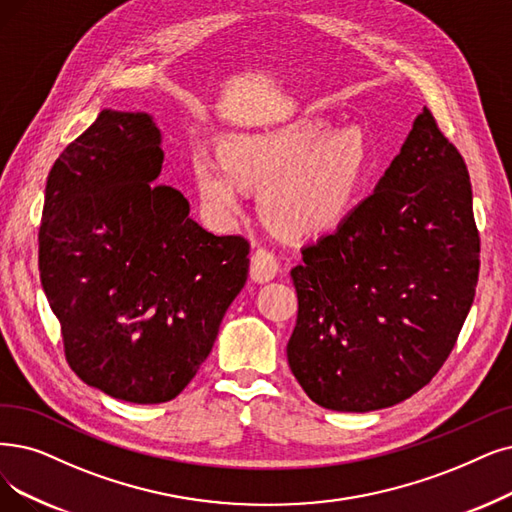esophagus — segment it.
Wrapping results in <instances>:
<instances>
[{
	"label": "esophagus",
	"instance_id": "obj_1",
	"mask_svg": "<svg viewBox=\"0 0 512 512\" xmlns=\"http://www.w3.org/2000/svg\"><path fill=\"white\" fill-rule=\"evenodd\" d=\"M279 273V260L271 250L258 248L252 254V264H250V275L254 281L258 283H267L271 279H275Z\"/></svg>",
	"mask_w": 512,
	"mask_h": 512
}]
</instances>
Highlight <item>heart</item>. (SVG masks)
I'll list each match as a JSON object with an SVG mask.
<instances>
[{
    "instance_id": "b5f03b06",
    "label": "heart",
    "mask_w": 512,
    "mask_h": 512,
    "mask_svg": "<svg viewBox=\"0 0 512 512\" xmlns=\"http://www.w3.org/2000/svg\"><path fill=\"white\" fill-rule=\"evenodd\" d=\"M220 151L197 149L191 157L203 206L224 218L241 208L248 185H264L262 216L290 239L336 231L357 208L372 170L365 132L332 130L325 117L227 134Z\"/></svg>"
}]
</instances>
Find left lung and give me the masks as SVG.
Listing matches in <instances>:
<instances>
[{
	"label": "left lung",
	"mask_w": 512,
	"mask_h": 512,
	"mask_svg": "<svg viewBox=\"0 0 512 512\" xmlns=\"http://www.w3.org/2000/svg\"><path fill=\"white\" fill-rule=\"evenodd\" d=\"M477 277L466 163L424 107L374 193L292 269V374L325 410L405 401L452 353Z\"/></svg>",
	"instance_id": "obj_1"
}]
</instances>
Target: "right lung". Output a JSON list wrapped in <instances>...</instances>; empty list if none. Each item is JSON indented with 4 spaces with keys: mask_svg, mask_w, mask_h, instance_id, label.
I'll use <instances>...</instances> for the list:
<instances>
[{
    "mask_svg": "<svg viewBox=\"0 0 512 512\" xmlns=\"http://www.w3.org/2000/svg\"><path fill=\"white\" fill-rule=\"evenodd\" d=\"M161 168L149 113L100 111L54 161L39 227V277L71 370L140 405L193 380L250 269L248 241L208 233L185 195L153 185Z\"/></svg>",
    "mask_w": 512,
    "mask_h": 512,
    "instance_id": "add662e5",
    "label": "right lung"
}]
</instances>
